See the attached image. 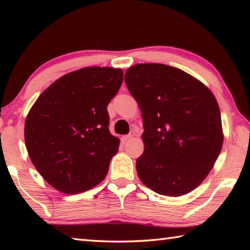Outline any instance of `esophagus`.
<instances>
[{
	"instance_id": "obj_1",
	"label": "esophagus",
	"mask_w": 250,
	"mask_h": 250,
	"mask_svg": "<svg viewBox=\"0 0 250 250\" xmlns=\"http://www.w3.org/2000/svg\"><path fill=\"white\" fill-rule=\"evenodd\" d=\"M135 135V132L134 131H130V133L129 134H126V135H125L124 138H122V140H124L125 142H126V141H129V140H131V139H132L133 137Z\"/></svg>"
}]
</instances>
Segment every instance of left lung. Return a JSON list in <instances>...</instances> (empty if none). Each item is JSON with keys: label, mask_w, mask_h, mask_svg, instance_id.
I'll use <instances>...</instances> for the list:
<instances>
[{"label": "left lung", "mask_w": 250, "mask_h": 250, "mask_svg": "<svg viewBox=\"0 0 250 250\" xmlns=\"http://www.w3.org/2000/svg\"><path fill=\"white\" fill-rule=\"evenodd\" d=\"M125 82L142 111L145 151L135 163L142 183L167 196L193 191L223 146L214 95L193 76L163 64L130 67Z\"/></svg>", "instance_id": "left-lung-1"}]
</instances>
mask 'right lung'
Segmentation results:
<instances>
[{"label":"right lung","mask_w":250,"mask_h":250,"mask_svg":"<svg viewBox=\"0 0 250 250\" xmlns=\"http://www.w3.org/2000/svg\"><path fill=\"white\" fill-rule=\"evenodd\" d=\"M124 80L121 69L86 67L43 91L25 120L32 163L54 188L77 194L107 175L119 139L109 131L107 105Z\"/></svg>","instance_id":"right-lung-1"}]
</instances>
